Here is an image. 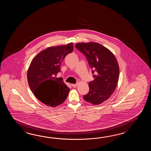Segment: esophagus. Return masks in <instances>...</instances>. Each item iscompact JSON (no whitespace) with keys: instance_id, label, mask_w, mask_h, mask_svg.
<instances>
[{"instance_id":"esophagus-1","label":"esophagus","mask_w":151,"mask_h":151,"mask_svg":"<svg viewBox=\"0 0 151 151\" xmlns=\"http://www.w3.org/2000/svg\"><path fill=\"white\" fill-rule=\"evenodd\" d=\"M78 83H75V84H71V86L73 87H76L78 86Z\"/></svg>"}]
</instances>
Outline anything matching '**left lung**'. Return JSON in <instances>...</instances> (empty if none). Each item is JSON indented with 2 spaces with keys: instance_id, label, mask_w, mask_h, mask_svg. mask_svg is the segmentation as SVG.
<instances>
[{
  "instance_id": "left-lung-1",
  "label": "left lung",
  "mask_w": 151,
  "mask_h": 151,
  "mask_svg": "<svg viewBox=\"0 0 151 151\" xmlns=\"http://www.w3.org/2000/svg\"><path fill=\"white\" fill-rule=\"evenodd\" d=\"M76 48L85 55L94 78L88 83L90 91L83 99L93 105H99L109 98L117 86V60L108 48L97 42L77 43Z\"/></svg>"
}]
</instances>
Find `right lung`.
<instances>
[{
    "label": "right lung",
    "mask_w": 151,
    "mask_h": 151,
    "mask_svg": "<svg viewBox=\"0 0 151 151\" xmlns=\"http://www.w3.org/2000/svg\"><path fill=\"white\" fill-rule=\"evenodd\" d=\"M73 51L72 43L50 47L39 52L31 63L27 71L29 86L35 97L47 106L55 107L64 103L70 88L61 77L60 64Z\"/></svg>",
    "instance_id": "1"
}]
</instances>
